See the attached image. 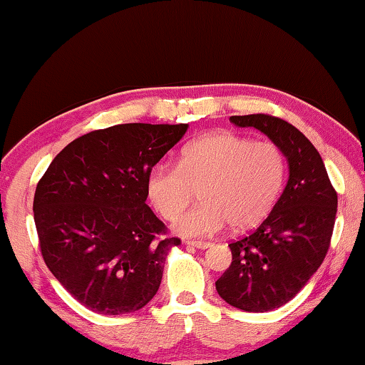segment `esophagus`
I'll return each instance as SVG.
<instances>
[{"mask_svg": "<svg viewBox=\"0 0 365 365\" xmlns=\"http://www.w3.org/2000/svg\"><path fill=\"white\" fill-rule=\"evenodd\" d=\"M185 245L192 246V248H197V250H205V248H210V246H212L210 241H185Z\"/></svg>", "mask_w": 365, "mask_h": 365, "instance_id": "obj_1", "label": "esophagus"}]
</instances>
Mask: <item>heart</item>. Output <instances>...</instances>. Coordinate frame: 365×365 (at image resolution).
I'll list each match as a JSON object with an SVG mask.
<instances>
[{"instance_id": "heart-1", "label": "heart", "mask_w": 365, "mask_h": 365, "mask_svg": "<svg viewBox=\"0 0 365 365\" xmlns=\"http://www.w3.org/2000/svg\"><path fill=\"white\" fill-rule=\"evenodd\" d=\"M286 177V158L274 142L213 132L188 142L178 165L157 163L145 190L153 208L175 220L198 190L202 205L173 223L183 236H210L232 225L253 228L274 207Z\"/></svg>"}]
</instances>
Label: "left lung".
<instances>
[{
    "label": "left lung",
    "mask_w": 365,
    "mask_h": 365,
    "mask_svg": "<svg viewBox=\"0 0 365 365\" xmlns=\"http://www.w3.org/2000/svg\"><path fill=\"white\" fill-rule=\"evenodd\" d=\"M274 142L287 160V183L263 223L232 250V264L215 286L230 306L248 312L281 307L316 273L329 250L337 193L316 147L289 122L273 115L230 117Z\"/></svg>",
    "instance_id": "left-lung-1"
}]
</instances>
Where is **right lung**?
<instances>
[{"mask_svg":"<svg viewBox=\"0 0 365 365\" xmlns=\"http://www.w3.org/2000/svg\"><path fill=\"white\" fill-rule=\"evenodd\" d=\"M188 124H119L66 145L34 193L41 253L54 278L87 309L127 314L160 286L178 238L147 207L148 172Z\"/></svg>","mask_w":365,"mask_h":365,"instance_id":"right-lung-1","label":"right lung"}]
</instances>
